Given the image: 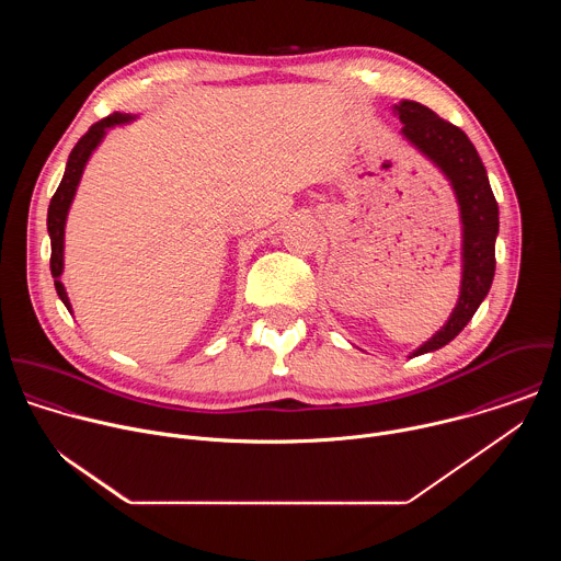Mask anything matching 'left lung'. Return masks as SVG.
Here are the masks:
<instances>
[{"instance_id":"8db88e82","label":"left lung","mask_w":561,"mask_h":561,"mask_svg":"<svg viewBox=\"0 0 561 561\" xmlns=\"http://www.w3.org/2000/svg\"><path fill=\"white\" fill-rule=\"evenodd\" d=\"M409 141H413L450 180L463 224V275L459 301L448 322L413 357L437 351L455 340L484 301L495 277V239L500 230V208L493 195L482 157L477 154L466 133L433 113L420 102L404 100L394 106Z\"/></svg>"}]
</instances>
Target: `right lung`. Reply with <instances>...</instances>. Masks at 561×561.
<instances>
[{
    "label": "right lung",
    "instance_id": "obj_1",
    "mask_svg": "<svg viewBox=\"0 0 561 561\" xmlns=\"http://www.w3.org/2000/svg\"><path fill=\"white\" fill-rule=\"evenodd\" d=\"M133 119L130 115H124V113H113L100 122H95L82 137H79V141L75 144V148L70 150L68 154V164H66V171H64V178L50 199V206H48V234H50V273H53V279H55V290L59 295V299L64 301V306L70 310V301L66 297V290H64V284L59 282V275H61V268H64V224H66V215H68V208H70V202L75 197V191H77V184H79V178H82L84 173V167L89 162L91 152L98 148V144L102 141L106 128L115 126V124H122V122H128Z\"/></svg>",
    "mask_w": 561,
    "mask_h": 561
}]
</instances>
